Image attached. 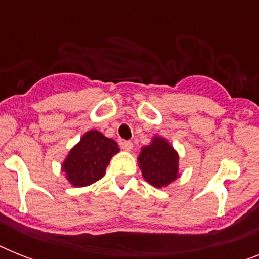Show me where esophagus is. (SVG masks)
<instances>
[{
  "label": "esophagus",
  "instance_id": "1",
  "mask_svg": "<svg viewBox=\"0 0 259 259\" xmlns=\"http://www.w3.org/2000/svg\"><path fill=\"white\" fill-rule=\"evenodd\" d=\"M121 148L123 150H126V152H129V150H132V148H133V142L132 141H121Z\"/></svg>",
  "mask_w": 259,
  "mask_h": 259
}]
</instances>
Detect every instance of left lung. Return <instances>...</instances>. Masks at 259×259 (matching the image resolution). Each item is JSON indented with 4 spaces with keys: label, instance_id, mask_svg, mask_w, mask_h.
Wrapping results in <instances>:
<instances>
[{
    "label": "left lung",
    "instance_id": "left-lung-1",
    "mask_svg": "<svg viewBox=\"0 0 259 259\" xmlns=\"http://www.w3.org/2000/svg\"><path fill=\"white\" fill-rule=\"evenodd\" d=\"M138 164L144 179L157 188L166 187L179 176V156L161 137H154L150 145L142 148Z\"/></svg>",
    "mask_w": 259,
    "mask_h": 259
}]
</instances>
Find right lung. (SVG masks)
I'll return each instance as SVG.
<instances>
[{
  "instance_id": "right-lung-1",
  "label": "right lung",
  "mask_w": 259,
  "mask_h": 259,
  "mask_svg": "<svg viewBox=\"0 0 259 259\" xmlns=\"http://www.w3.org/2000/svg\"><path fill=\"white\" fill-rule=\"evenodd\" d=\"M118 150V144L114 140L105 137L98 130H90L63 162L67 180L75 187L93 184L103 177L110 160Z\"/></svg>"
}]
</instances>
